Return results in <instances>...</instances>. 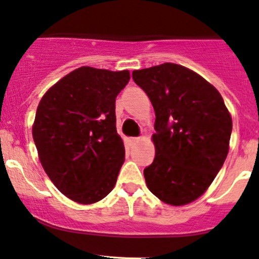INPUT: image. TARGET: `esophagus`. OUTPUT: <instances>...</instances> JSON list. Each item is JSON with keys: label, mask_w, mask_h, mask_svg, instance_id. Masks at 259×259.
Masks as SVG:
<instances>
[{"label": "esophagus", "mask_w": 259, "mask_h": 259, "mask_svg": "<svg viewBox=\"0 0 259 259\" xmlns=\"http://www.w3.org/2000/svg\"><path fill=\"white\" fill-rule=\"evenodd\" d=\"M139 140H140V138H130V139H129L130 144H135V143H138Z\"/></svg>", "instance_id": "obj_1"}]
</instances>
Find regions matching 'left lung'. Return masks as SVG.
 <instances>
[{"instance_id": "8db88e82", "label": "left lung", "mask_w": 259, "mask_h": 259, "mask_svg": "<svg viewBox=\"0 0 259 259\" xmlns=\"http://www.w3.org/2000/svg\"><path fill=\"white\" fill-rule=\"evenodd\" d=\"M133 79L155 110V159L144 168L149 190L181 206L200 197L228 154L232 119L221 94L182 65L164 63L134 70Z\"/></svg>"}]
</instances>
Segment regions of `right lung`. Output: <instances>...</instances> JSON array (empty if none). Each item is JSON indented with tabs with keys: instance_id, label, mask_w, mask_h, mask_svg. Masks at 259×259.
Returning a JSON list of instances; mask_svg holds the SVG:
<instances>
[{
	"instance_id": "right-lung-1",
	"label": "right lung",
	"mask_w": 259,
	"mask_h": 259,
	"mask_svg": "<svg viewBox=\"0 0 259 259\" xmlns=\"http://www.w3.org/2000/svg\"><path fill=\"white\" fill-rule=\"evenodd\" d=\"M129 79L127 70L80 67L38 104L32 134L40 164L57 189L75 202H98L114 189L125 159L115 99Z\"/></svg>"
}]
</instances>
